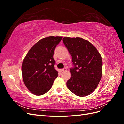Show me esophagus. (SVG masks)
I'll list each match as a JSON object with an SVG mask.
<instances>
[{
	"mask_svg": "<svg viewBox=\"0 0 124 124\" xmlns=\"http://www.w3.org/2000/svg\"><path fill=\"white\" fill-rule=\"evenodd\" d=\"M67 69L66 68H64L63 69H61V72H63V71H66Z\"/></svg>",
	"mask_w": 124,
	"mask_h": 124,
	"instance_id": "esophagus-1",
	"label": "esophagus"
}]
</instances>
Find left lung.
Segmentation results:
<instances>
[{
	"label": "left lung",
	"instance_id": "1",
	"mask_svg": "<svg viewBox=\"0 0 124 124\" xmlns=\"http://www.w3.org/2000/svg\"><path fill=\"white\" fill-rule=\"evenodd\" d=\"M63 42L72 56L73 68L67 86L74 94L84 97L97 88L102 75V61L100 53L88 41L80 37H65Z\"/></svg>",
	"mask_w": 124,
	"mask_h": 124
}]
</instances>
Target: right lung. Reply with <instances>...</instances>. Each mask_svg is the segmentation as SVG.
<instances>
[{
    "label": "right lung",
    "mask_w": 124,
    "mask_h": 124,
    "mask_svg": "<svg viewBox=\"0 0 124 124\" xmlns=\"http://www.w3.org/2000/svg\"><path fill=\"white\" fill-rule=\"evenodd\" d=\"M62 38L50 36L41 39L33 45L24 59L22 77L26 87L32 94L40 96L47 93L58 77L53 55Z\"/></svg>",
    "instance_id": "add662e5"
}]
</instances>
